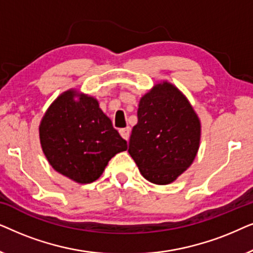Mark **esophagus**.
Returning <instances> with one entry per match:
<instances>
[{"instance_id": "obj_1", "label": "esophagus", "mask_w": 253, "mask_h": 253, "mask_svg": "<svg viewBox=\"0 0 253 253\" xmlns=\"http://www.w3.org/2000/svg\"><path fill=\"white\" fill-rule=\"evenodd\" d=\"M120 134L122 136V138H124V139L127 140V139H129V137H130V127L126 126V127H123V129H121Z\"/></svg>"}]
</instances>
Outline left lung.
<instances>
[{
	"label": "left lung",
	"mask_w": 253,
	"mask_h": 253,
	"mask_svg": "<svg viewBox=\"0 0 253 253\" xmlns=\"http://www.w3.org/2000/svg\"><path fill=\"white\" fill-rule=\"evenodd\" d=\"M137 116L127 152L147 181L160 185L174 182L198 152V116L178 88L167 82L140 99Z\"/></svg>",
	"instance_id": "1"
}]
</instances>
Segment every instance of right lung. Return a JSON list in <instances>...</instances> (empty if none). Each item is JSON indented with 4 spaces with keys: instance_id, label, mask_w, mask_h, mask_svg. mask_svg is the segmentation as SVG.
I'll list each match as a JSON object with an SVG mask.
<instances>
[{
    "instance_id": "1",
    "label": "right lung",
    "mask_w": 253,
    "mask_h": 253,
    "mask_svg": "<svg viewBox=\"0 0 253 253\" xmlns=\"http://www.w3.org/2000/svg\"><path fill=\"white\" fill-rule=\"evenodd\" d=\"M39 132L51 167L83 184L98 179L110 159L127 148L98 101L75 91L64 92L51 103Z\"/></svg>"
}]
</instances>
